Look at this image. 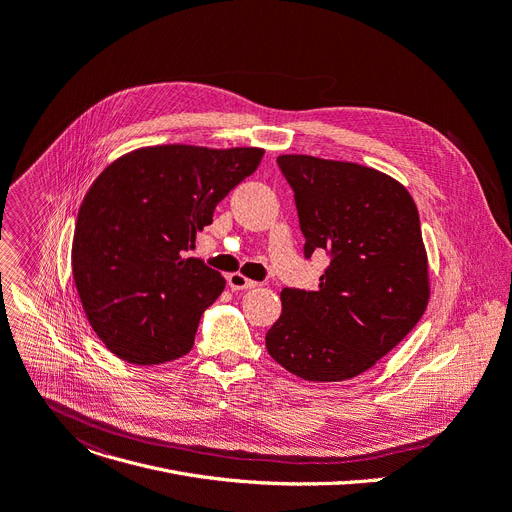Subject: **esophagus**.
Here are the masks:
<instances>
[{"instance_id":"esophagus-1","label":"esophagus","mask_w":512,"mask_h":512,"mask_svg":"<svg viewBox=\"0 0 512 512\" xmlns=\"http://www.w3.org/2000/svg\"><path fill=\"white\" fill-rule=\"evenodd\" d=\"M226 280H228L230 290H235V292H239V290H251V288L257 286V282L249 280V277H245L243 273H230V275L226 277Z\"/></svg>"}]
</instances>
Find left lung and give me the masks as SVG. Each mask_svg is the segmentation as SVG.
<instances>
[{
  "label": "left lung",
  "instance_id": "left-lung-1",
  "mask_svg": "<svg viewBox=\"0 0 512 512\" xmlns=\"http://www.w3.org/2000/svg\"><path fill=\"white\" fill-rule=\"evenodd\" d=\"M294 190L304 255L331 265L316 292L284 288L269 355L308 382H343L374 367L421 320L431 284L421 220L394 177L349 161L280 155Z\"/></svg>",
  "mask_w": 512,
  "mask_h": 512
}]
</instances>
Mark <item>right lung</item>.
Listing matches in <instances>:
<instances>
[{
  "mask_svg": "<svg viewBox=\"0 0 512 512\" xmlns=\"http://www.w3.org/2000/svg\"><path fill=\"white\" fill-rule=\"evenodd\" d=\"M263 153L143 147L91 183L75 222L73 280L91 329L116 357L159 365L190 353L204 310L226 282L185 253Z\"/></svg>",
  "mask_w": 512,
  "mask_h": 512,
  "instance_id": "add662e5",
  "label": "right lung"
}]
</instances>
